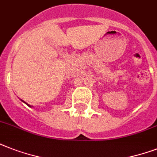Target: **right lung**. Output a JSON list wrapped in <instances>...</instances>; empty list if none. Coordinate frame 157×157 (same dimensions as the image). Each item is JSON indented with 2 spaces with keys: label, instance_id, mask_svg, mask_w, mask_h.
<instances>
[{
  "label": "right lung",
  "instance_id": "right-lung-1",
  "mask_svg": "<svg viewBox=\"0 0 157 157\" xmlns=\"http://www.w3.org/2000/svg\"><path fill=\"white\" fill-rule=\"evenodd\" d=\"M22 101H23V100H22ZM28 106H29V105H28ZM29 107H30V106H29Z\"/></svg>",
  "mask_w": 157,
  "mask_h": 157
}]
</instances>
